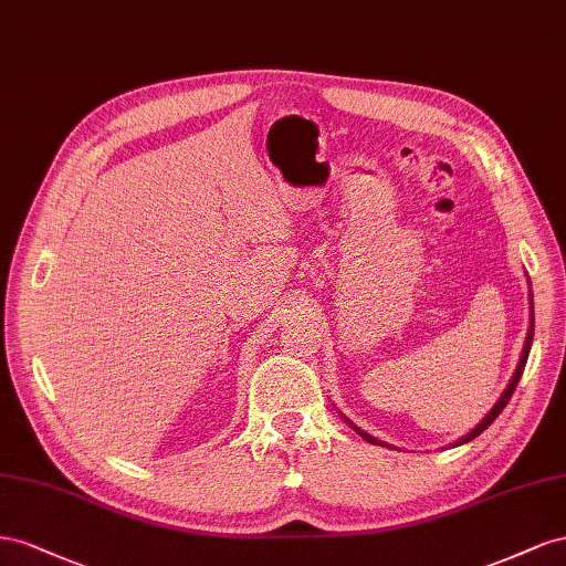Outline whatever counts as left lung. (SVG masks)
I'll use <instances>...</instances> for the list:
<instances>
[{
	"label": "left lung",
	"mask_w": 566,
	"mask_h": 566,
	"mask_svg": "<svg viewBox=\"0 0 566 566\" xmlns=\"http://www.w3.org/2000/svg\"><path fill=\"white\" fill-rule=\"evenodd\" d=\"M528 305H531V319H528V332H526V342H524V348H522V355H520V365H516V369H514V375H512V379H510V384L505 386V391L500 394V398L495 400V406L489 410V415L481 419V422L470 431V433H464L462 439H458L455 443H450V448H455V446H462V443H470V441H474L476 436L481 433V431H486L493 422H495V417L505 410V406L510 402V398H512V394H514V389H516V384H520V379H522V373H524V367H526V360H528V350H531V344H534V294H531V284H528ZM344 417V415H342ZM346 419V424H350L353 427V431H358V436H363V439L367 441V443H373V446H386L384 441H379V439H375V436H369L367 431H363L360 427H355L348 417H344ZM386 448H391V446H386Z\"/></svg>",
	"instance_id": "obj_1"
}]
</instances>
